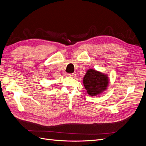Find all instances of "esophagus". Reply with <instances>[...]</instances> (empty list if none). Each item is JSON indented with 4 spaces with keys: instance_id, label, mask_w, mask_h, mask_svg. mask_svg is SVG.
Listing matches in <instances>:
<instances>
[{
    "instance_id": "34e87169",
    "label": "esophagus",
    "mask_w": 146,
    "mask_h": 146,
    "mask_svg": "<svg viewBox=\"0 0 146 146\" xmlns=\"http://www.w3.org/2000/svg\"><path fill=\"white\" fill-rule=\"evenodd\" d=\"M68 76L70 77H75V76H76V74H68Z\"/></svg>"
}]
</instances>
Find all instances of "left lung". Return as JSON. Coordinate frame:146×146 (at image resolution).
Segmentation results:
<instances>
[{
  "mask_svg": "<svg viewBox=\"0 0 146 146\" xmlns=\"http://www.w3.org/2000/svg\"><path fill=\"white\" fill-rule=\"evenodd\" d=\"M109 81L107 74L94 69H89L83 77V83L87 93L90 96H95L107 89Z\"/></svg>",
  "mask_w": 146,
  "mask_h": 146,
  "instance_id": "1",
  "label": "left lung"
}]
</instances>
